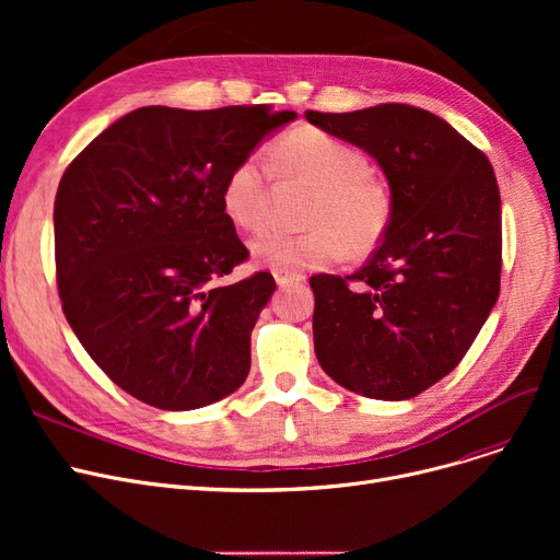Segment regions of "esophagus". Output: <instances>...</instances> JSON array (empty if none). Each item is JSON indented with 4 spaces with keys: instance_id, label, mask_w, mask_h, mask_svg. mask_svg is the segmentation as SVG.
<instances>
[{
    "instance_id": "34e87169",
    "label": "esophagus",
    "mask_w": 560,
    "mask_h": 560,
    "mask_svg": "<svg viewBox=\"0 0 560 560\" xmlns=\"http://www.w3.org/2000/svg\"><path fill=\"white\" fill-rule=\"evenodd\" d=\"M275 281H277V285H279V288H285V285L302 283V281H304V277H302V275H298V272H281V270H277V272H275Z\"/></svg>"
}]
</instances>
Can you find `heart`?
Wrapping results in <instances>:
<instances>
[{"mask_svg":"<svg viewBox=\"0 0 560 560\" xmlns=\"http://www.w3.org/2000/svg\"><path fill=\"white\" fill-rule=\"evenodd\" d=\"M270 165L285 179L317 188L304 233L268 231L252 241L260 268L300 272L345 260L351 249L370 252L390 226L393 201L370 176V163L354 144L315 127L285 133L270 150ZM270 176L258 156L235 163L222 184L224 215L245 231H258L270 215Z\"/></svg>","mask_w":560,"mask_h":560,"instance_id":"obj_1","label":"heart"}]
</instances>
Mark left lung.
I'll return each mask as SVG.
<instances>
[{
	"instance_id": "obj_1",
	"label": "left lung",
	"mask_w": 560,
	"mask_h": 560,
	"mask_svg": "<svg viewBox=\"0 0 560 560\" xmlns=\"http://www.w3.org/2000/svg\"><path fill=\"white\" fill-rule=\"evenodd\" d=\"M306 120L370 154L393 218L351 290L311 277L315 357L370 399H410L447 376L486 325L502 272V199L490 161L443 117L408 104Z\"/></svg>"
}]
</instances>
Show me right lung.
<instances>
[{"label":"right lung","instance_id":"add662e5","mask_svg":"<svg viewBox=\"0 0 560 560\" xmlns=\"http://www.w3.org/2000/svg\"><path fill=\"white\" fill-rule=\"evenodd\" d=\"M295 110L142 106L70 163L54 201L58 295L70 327L113 384L161 410L238 390L249 336L277 283L220 285L247 258L220 192Z\"/></svg>","mask_w":560,"mask_h":560}]
</instances>
